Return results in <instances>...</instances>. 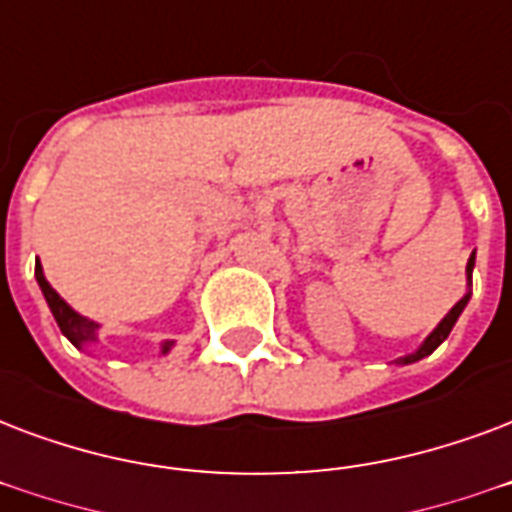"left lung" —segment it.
Listing matches in <instances>:
<instances>
[{
  "mask_svg": "<svg viewBox=\"0 0 512 512\" xmlns=\"http://www.w3.org/2000/svg\"><path fill=\"white\" fill-rule=\"evenodd\" d=\"M473 268H475V252H473V255H470V260H467V282H470V284H473ZM470 295H473V292H470V290L464 292V298L459 300V303H456V306L451 308V311H448L446 317L440 319V325L427 335V341L421 343L419 349L413 351V354H408V357H400V360H397V362H400V365H411V362L424 360V357H429L432 351L438 349L440 343H443L448 338V333H451V327L456 325V319H459V314H462L464 306H467V300H470Z\"/></svg>",
  "mask_w": 512,
  "mask_h": 512,
  "instance_id": "1",
  "label": "left lung"
}]
</instances>
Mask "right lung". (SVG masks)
Returning <instances> with one entry per match:
<instances>
[{
	"instance_id": "right-lung-1",
	"label": "right lung",
	"mask_w": 512,
	"mask_h": 512,
	"mask_svg": "<svg viewBox=\"0 0 512 512\" xmlns=\"http://www.w3.org/2000/svg\"><path fill=\"white\" fill-rule=\"evenodd\" d=\"M34 276H37L39 290H42V295H45V300H48V306L50 311H53V317H56L58 327H61V333H64L66 338L77 346V349H83L85 343L99 341V325L91 322L88 317H83V314H77V311H74V308L69 306V303H66V300L61 298L53 287H50V282L45 279V273H42L39 260H37V268H34ZM171 346H174V341H163L161 354H169Z\"/></svg>"
}]
</instances>
